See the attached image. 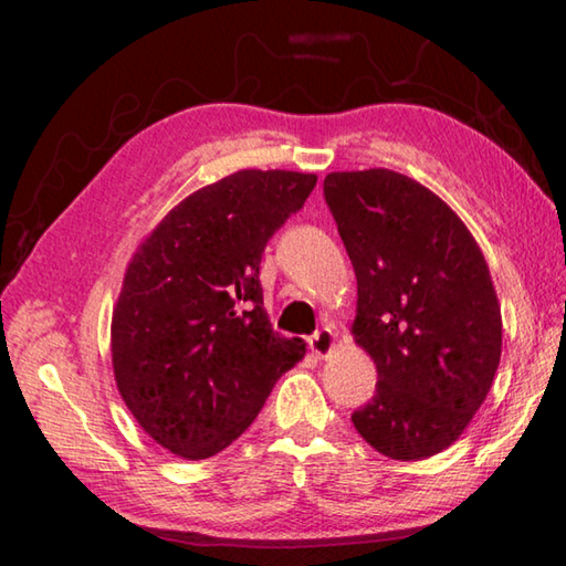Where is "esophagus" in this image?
Masks as SVG:
<instances>
[{
    "mask_svg": "<svg viewBox=\"0 0 566 566\" xmlns=\"http://www.w3.org/2000/svg\"><path fill=\"white\" fill-rule=\"evenodd\" d=\"M310 349L314 357L327 359L334 349V332L329 327H322L319 332H314L310 337Z\"/></svg>",
    "mask_w": 566,
    "mask_h": 566,
    "instance_id": "34e87169",
    "label": "esophagus"
}]
</instances>
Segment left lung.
Listing matches in <instances>:
<instances>
[{"label": "left lung", "instance_id": "obj_1", "mask_svg": "<svg viewBox=\"0 0 566 566\" xmlns=\"http://www.w3.org/2000/svg\"><path fill=\"white\" fill-rule=\"evenodd\" d=\"M324 202L357 274L354 339L379 375L354 429L401 462L439 454L482 407L502 357L482 249L434 191L391 169L332 171Z\"/></svg>", "mask_w": 566, "mask_h": 566}]
</instances>
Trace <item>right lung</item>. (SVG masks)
Segmentation results:
<instances>
[{"label":"right lung","instance_id":"1","mask_svg":"<svg viewBox=\"0 0 566 566\" xmlns=\"http://www.w3.org/2000/svg\"><path fill=\"white\" fill-rule=\"evenodd\" d=\"M314 185L300 171H237L171 209L129 262L112 317L114 379L171 454L222 452L304 357L302 339L272 329L260 264Z\"/></svg>","mask_w":566,"mask_h":566}]
</instances>
